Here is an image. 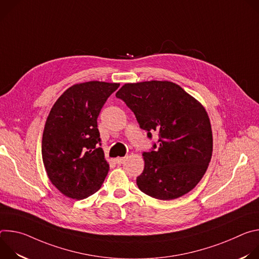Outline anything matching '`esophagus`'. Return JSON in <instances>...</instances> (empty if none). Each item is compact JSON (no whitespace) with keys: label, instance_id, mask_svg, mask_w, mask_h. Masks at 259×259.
<instances>
[{"label":"esophagus","instance_id":"obj_1","mask_svg":"<svg viewBox=\"0 0 259 259\" xmlns=\"http://www.w3.org/2000/svg\"><path fill=\"white\" fill-rule=\"evenodd\" d=\"M126 159H127L126 157H122V158H117V159H115V161H116L117 164H123Z\"/></svg>","mask_w":259,"mask_h":259}]
</instances>
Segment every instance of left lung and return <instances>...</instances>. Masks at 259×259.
I'll list each match as a JSON object with an SVG mask.
<instances>
[{
	"mask_svg": "<svg viewBox=\"0 0 259 259\" xmlns=\"http://www.w3.org/2000/svg\"><path fill=\"white\" fill-rule=\"evenodd\" d=\"M132 110L139 127L158 144L142 154L139 190L155 199L173 200L191 192L212 157L213 138L204 106L169 81L128 83L116 93Z\"/></svg>",
	"mask_w": 259,
	"mask_h": 259,
	"instance_id": "1",
	"label": "left lung"
}]
</instances>
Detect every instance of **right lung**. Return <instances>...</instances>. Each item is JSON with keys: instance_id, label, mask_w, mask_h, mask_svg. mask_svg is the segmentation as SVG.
<instances>
[{"instance_id": "obj_1", "label": "right lung", "mask_w": 259, "mask_h": 259, "mask_svg": "<svg viewBox=\"0 0 259 259\" xmlns=\"http://www.w3.org/2000/svg\"><path fill=\"white\" fill-rule=\"evenodd\" d=\"M120 84L91 81L69 87L47 118L42 157L53 186L64 196L83 200L96 193L109 165L104 159L97 118Z\"/></svg>"}]
</instances>
